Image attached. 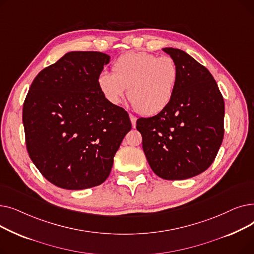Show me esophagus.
<instances>
[{
  "mask_svg": "<svg viewBox=\"0 0 254 254\" xmlns=\"http://www.w3.org/2000/svg\"><path fill=\"white\" fill-rule=\"evenodd\" d=\"M129 119H130V122H131L132 127H136V120H137L136 116H134L132 114H129Z\"/></svg>",
  "mask_w": 254,
  "mask_h": 254,
  "instance_id": "1",
  "label": "esophagus"
}]
</instances>
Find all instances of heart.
Returning a JSON list of instances; mask_svg holds the SVG:
<instances>
[{
	"instance_id": "1",
	"label": "heart",
	"mask_w": 254,
	"mask_h": 254,
	"mask_svg": "<svg viewBox=\"0 0 254 254\" xmlns=\"http://www.w3.org/2000/svg\"><path fill=\"white\" fill-rule=\"evenodd\" d=\"M179 80L177 63L171 57L158 58L147 52L120 56L112 65V74L101 73L98 86L103 97L113 105L127 98L144 115H154L170 104Z\"/></svg>"
}]
</instances>
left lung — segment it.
Here are the masks:
<instances>
[{
  "mask_svg": "<svg viewBox=\"0 0 254 254\" xmlns=\"http://www.w3.org/2000/svg\"><path fill=\"white\" fill-rule=\"evenodd\" d=\"M163 50L179 69L174 96L158 114L139 118L137 129L155 174L183 180L201 174L214 162L224 134V101L204 65L183 50Z\"/></svg>",
  "mask_w": 254,
  "mask_h": 254,
  "instance_id": "obj_1",
  "label": "left lung"
}]
</instances>
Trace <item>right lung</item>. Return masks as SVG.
Returning <instances> with one entry per match:
<instances>
[{
    "label": "right lung",
    "mask_w": 254,
    "mask_h": 254,
    "mask_svg": "<svg viewBox=\"0 0 254 254\" xmlns=\"http://www.w3.org/2000/svg\"><path fill=\"white\" fill-rule=\"evenodd\" d=\"M110 57L68 52L40 72L23 103L25 144L40 173L58 188L85 190L108 178L131 128L127 112L107 101L98 77Z\"/></svg>",
    "instance_id": "right-lung-1"
}]
</instances>
